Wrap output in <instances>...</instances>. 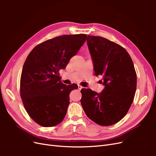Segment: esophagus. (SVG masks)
<instances>
[{
	"label": "esophagus",
	"mask_w": 156,
	"mask_h": 156,
	"mask_svg": "<svg viewBox=\"0 0 156 156\" xmlns=\"http://www.w3.org/2000/svg\"><path fill=\"white\" fill-rule=\"evenodd\" d=\"M78 89H79V90H81V89H82V88H83V87L81 86L80 85H78Z\"/></svg>",
	"instance_id": "esophagus-1"
}]
</instances>
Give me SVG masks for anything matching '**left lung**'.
Wrapping results in <instances>:
<instances>
[{"mask_svg": "<svg viewBox=\"0 0 156 156\" xmlns=\"http://www.w3.org/2000/svg\"><path fill=\"white\" fill-rule=\"evenodd\" d=\"M87 46L95 75L103 76L105 89L100 93L81 90V104L91 120L108 126L117 123L127 113L136 89L133 60L121 46L99 36H87Z\"/></svg>", "mask_w": 156, "mask_h": 156, "instance_id": "8db88e82", "label": "left lung"}]
</instances>
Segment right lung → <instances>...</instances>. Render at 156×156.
Segmentation results:
<instances>
[{"instance_id": "obj_1", "label": "right lung", "mask_w": 156, "mask_h": 156, "mask_svg": "<svg viewBox=\"0 0 156 156\" xmlns=\"http://www.w3.org/2000/svg\"><path fill=\"white\" fill-rule=\"evenodd\" d=\"M87 39L86 34L58 36L36 46L27 57L20 80V95L27 112L36 123L52 127L64 119L69 93L76 84L60 82L64 69Z\"/></svg>"}]
</instances>
